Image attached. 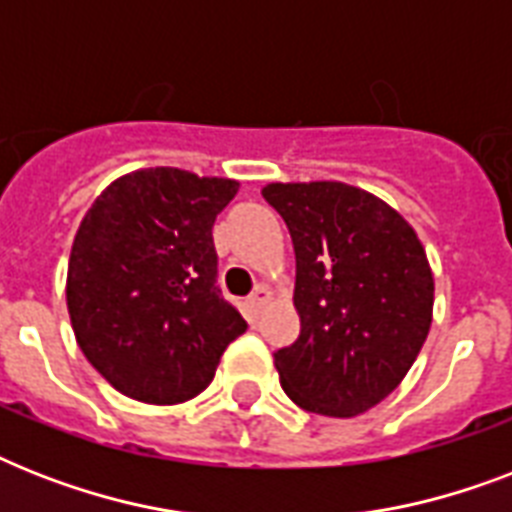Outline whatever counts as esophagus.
<instances>
[{"label": "esophagus", "mask_w": 512, "mask_h": 512, "mask_svg": "<svg viewBox=\"0 0 512 512\" xmlns=\"http://www.w3.org/2000/svg\"><path fill=\"white\" fill-rule=\"evenodd\" d=\"M268 300H271V292H268L265 287H257L255 292L249 295V305H252V311H260V308H263Z\"/></svg>", "instance_id": "1"}]
</instances>
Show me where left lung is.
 <instances>
[{
  "label": "left lung",
  "instance_id": "left-lung-1",
  "mask_svg": "<svg viewBox=\"0 0 512 512\" xmlns=\"http://www.w3.org/2000/svg\"><path fill=\"white\" fill-rule=\"evenodd\" d=\"M295 247L300 335L273 353L305 412L353 417L398 388L428 337L433 273L396 209L345 183H271Z\"/></svg>",
  "mask_w": 512,
  "mask_h": 512
}]
</instances>
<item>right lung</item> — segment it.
Returning <instances> with one entry per match:
<instances>
[{"mask_svg":"<svg viewBox=\"0 0 512 512\" xmlns=\"http://www.w3.org/2000/svg\"><path fill=\"white\" fill-rule=\"evenodd\" d=\"M239 183L175 167L100 193L76 231L66 300L76 342L124 396L180 404L247 329L217 287L212 225Z\"/></svg>","mask_w":512,"mask_h":512,"instance_id":"obj_1","label":"right lung"}]
</instances>
